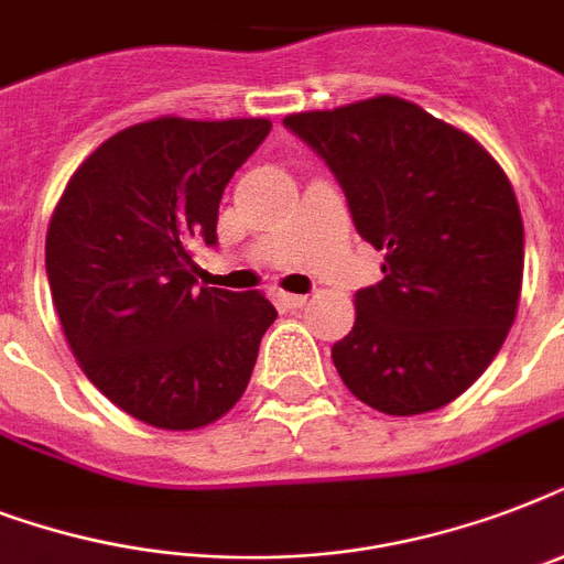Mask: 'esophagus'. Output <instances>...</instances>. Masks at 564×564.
<instances>
[{"instance_id": "esophagus-1", "label": "esophagus", "mask_w": 564, "mask_h": 564, "mask_svg": "<svg viewBox=\"0 0 564 564\" xmlns=\"http://www.w3.org/2000/svg\"><path fill=\"white\" fill-rule=\"evenodd\" d=\"M278 304L281 310H301L307 304V295H292V292H278Z\"/></svg>"}]
</instances>
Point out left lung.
Returning <instances> with one entry per match:
<instances>
[{
    "label": "left lung",
    "mask_w": 564,
    "mask_h": 564,
    "mask_svg": "<svg viewBox=\"0 0 564 564\" xmlns=\"http://www.w3.org/2000/svg\"><path fill=\"white\" fill-rule=\"evenodd\" d=\"M339 181L383 281L354 295L334 366L386 415L438 410L489 369L516 322L524 221L474 137L394 96L283 119Z\"/></svg>",
    "instance_id": "obj_1"
}]
</instances>
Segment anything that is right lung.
Listing matches in <instances>:
<instances>
[{
    "label": "right lung",
    "instance_id": "add662e5",
    "mask_svg": "<svg viewBox=\"0 0 564 564\" xmlns=\"http://www.w3.org/2000/svg\"><path fill=\"white\" fill-rule=\"evenodd\" d=\"M269 119L161 117L119 131L75 170L46 234L66 343L119 410L195 430L242 398L278 318L260 292L198 286L193 248L216 246L221 193Z\"/></svg>",
    "mask_w": 564,
    "mask_h": 564
}]
</instances>
